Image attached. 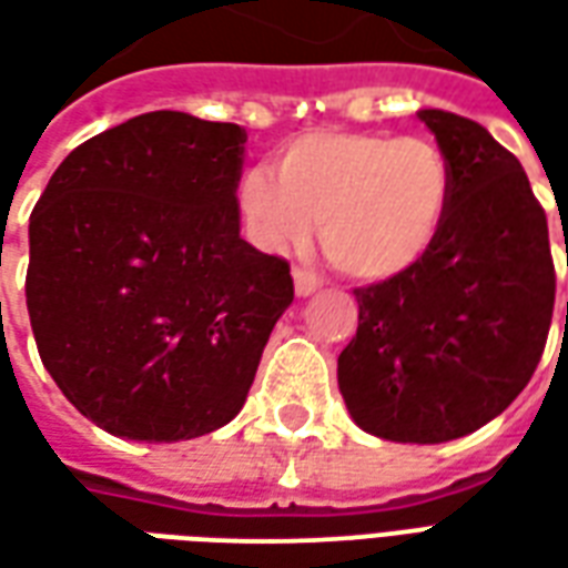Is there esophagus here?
Returning <instances> with one entry per match:
<instances>
[{"mask_svg":"<svg viewBox=\"0 0 568 568\" xmlns=\"http://www.w3.org/2000/svg\"><path fill=\"white\" fill-rule=\"evenodd\" d=\"M292 276H295V295L297 297H307V295H313V292H316V288H320V280H316V276H313V273L310 271H301V267H297L295 273H292Z\"/></svg>","mask_w":568,"mask_h":568,"instance_id":"obj_1","label":"esophagus"}]
</instances>
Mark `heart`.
I'll return each mask as SVG.
<instances>
[{
  "label": "heart",
  "instance_id": "1",
  "mask_svg": "<svg viewBox=\"0 0 568 568\" xmlns=\"http://www.w3.org/2000/svg\"><path fill=\"white\" fill-rule=\"evenodd\" d=\"M450 163L426 140L320 130L280 151L276 175L255 166L236 203L252 240L283 252L320 222L322 252L365 283L393 280L426 258L447 222Z\"/></svg>",
  "mask_w": 568,
  "mask_h": 568
}]
</instances>
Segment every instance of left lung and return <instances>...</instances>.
Here are the masks:
<instances>
[{
	"label": "left lung",
	"mask_w": 568,
	"mask_h": 568,
	"mask_svg": "<svg viewBox=\"0 0 568 568\" xmlns=\"http://www.w3.org/2000/svg\"><path fill=\"white\" fill-rule=\"evenodd\" d=\"M450 163L447 222L426 258L356 288L358 328L337 386L358 428L440 444L487 426L532 377L554 313L548 215L487 128L419 109Z\"/></svg>",
	"instance_id": "8db88e82"
}]
</instances>
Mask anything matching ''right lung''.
Masks as SVG:
<instances>
[{
	"mask_svg": "<svg viewBox=\"0 0 568 568\" xmlns=\"http://www.w3.org/2000/svg\"><path fill=\"white\" fill-rule=\"evenodd\" d=\"M246 133L149 112L69 151L30 215L27 310L60 393L109 435L240 414L292 273L240 236Z\"/></svg>",
	"mask_w": 568,
	"mask_h": 568,
	"instance_id": "add662e5",
	"label": "right lung"
}]
</instances>
